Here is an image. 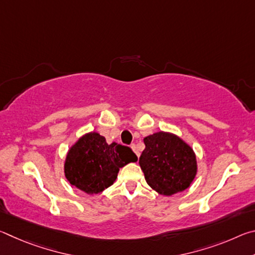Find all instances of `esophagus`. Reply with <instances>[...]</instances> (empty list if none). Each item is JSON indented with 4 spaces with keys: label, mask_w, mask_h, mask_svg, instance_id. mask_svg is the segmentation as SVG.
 <instances>
[{
    "label": "esophagus",
    "mask_w": 255,
    "mask_h": 255,
    "mask_svg": "<svg viewBox=\"0 0 255 255\" xmlns=\"http://www.w3.org/2000/svg\"><path fill=\"white\" fill-rule=\"evenodd\" d=\"M130 147H131V149L133 150V152H135V154L137 155V157H139V152H138V149H137V147H136V145H135V144H132V145L130 146Z\"/></svg>",
    "instance_id": "obj_1"
}]
</instances>
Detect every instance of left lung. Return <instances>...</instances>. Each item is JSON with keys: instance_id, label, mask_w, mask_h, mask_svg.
<instances>
[{"instance_id": "1", "label": "left lung", "mask_w": 255, "mask_h": 255, "mask_svg": "<svg viewBox=\"0 0 255 255\" xmlns=\"http://www.w3.org/2000/svg\"><path fill=\"white\" fill-rule=\"evenodd\" d=\"M139 165L150 188L163 196L188 189L197 174L193 149L174 133L158 131L144 138Z\"/></svg>"}]
</instances>
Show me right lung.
Masks as SVG:
<instances>
[{
    "mask_svg": "<svg viewBox=\"0 0 255 255\" xmlns=\"http://www.w3.org/2000/svg\"><path fill=\"white\" fill-rule=\"evenodd\" d=\"M137 159L127 146L108 144L105 137L92 131L82 136L68 150L64 172L72 185L94 195L114 184L120 167Z\"/></svg>",
    "mask_w": 255,
    "mask_h": 255,
    "instance_id": "obj_1",
    "label": "right lung"
}]
</instances>
